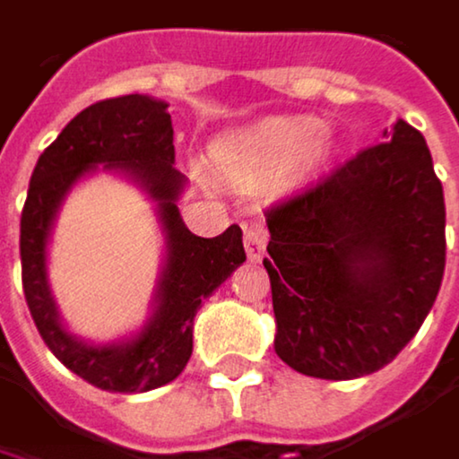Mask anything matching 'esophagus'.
<instances>
[{"instance_id": "1", "label": "esophagus", "mask_w": 459, "mask_h": 459, "mask_svg": "<svg viewBox=\"0 0 459 459\" xmlns=\"http://www.w3.org/2000/svg\"><path fill=\"white\" fill-rule=\"evenodd\" d=\"M266 239H269V234H266V228H264L261 222H250V225L245 228V250H247V258H250L253 264L264 261Z\"/></svg>"}]
</instances>
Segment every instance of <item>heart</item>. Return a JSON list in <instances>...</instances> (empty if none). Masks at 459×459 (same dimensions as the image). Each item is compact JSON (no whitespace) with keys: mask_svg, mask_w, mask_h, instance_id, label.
<instances>
[{"mask_svg":"<svg viewBox=\"0 0 459 459\" xmlns=\"http://www.w3.org/2000/svg\"><path fill=\"white\" fill-rule=\"evenodd\" d=\"M333 142L320 120L307 115H280L247 128L222 134L209 144V160L225 179L266 187L274 182H301L331 158Z\"/></svg>","mask_w":459,"mask_h":459,"instance_id":"1","label":"heart"}]
</instances>
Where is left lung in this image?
Instances as JSON below:
<instances>
[{
    "label": "left lung",
    "mask_w": 459,
    "mask_h": 459,
    "mask_svg": "<svg viewBox=\"0 0 459 459\" xmlns=\"http://www.w3.org/2000/svg\"><path fill=\"white\" fill-rule=\"evenodd\" d=\"M266 225L274 350L299 374H374L433 309L446 264L444 187L425 136L406 120L272 206Z\"/></svg>",
    "instance_id": "obj_1"
}]
</instances>
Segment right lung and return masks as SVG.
Listing matches in <instances>:
<instances>
[{"instance_id": "1", "label": "right lung", "mask_w": 459, "mask_h": 459, "mask_svg": "<svg viewBox=\"0 0 459 459\" xmlns=\"http://www.w3.org/2000/svg\"><path fill=\"white\" fill-rule=\"evenodd\" d=\"M166 107L142 93L85 107L39 155L21 212V277L31 320L69 371L109 393H147L177 379L193 352V317L201 301L247 261L239 225L204 239L182 222L177 198L185 177L174 169V128ZM99 162L134 176L159 201L167 234L156 312L134 340L117 345H85L65 333L44 269L47 237L63 195Z\"/></svg>"}]
</instances>
